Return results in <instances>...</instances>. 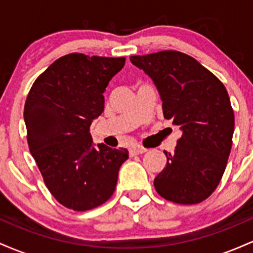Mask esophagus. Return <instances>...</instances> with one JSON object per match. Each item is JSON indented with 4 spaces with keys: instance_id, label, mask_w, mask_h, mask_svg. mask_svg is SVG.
<instances>
[{
    "instance_id": "1",
    "label": "esophagus",
    "mask_w": 253,
    "mask_h": 253,
    "mask_svg": "<svg viewBox=\"0 0 253 253\" xmlns=\"http://www.w3.org/2000/svg\"><path fill=\"white\" fill-rule=\"evenodd\" d=\"M146 149H144V147L141 146H134L133 149H130L129 153L130 156H136V155H143V153L146 152Z\"/></svg>"
}]
</instances>
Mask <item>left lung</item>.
Returning a JSON list of instances; mask_svg holds the SVG:
<instances>
[{
  "label": "left lung",
  "mask_w": 253,
  "mask_h": 253,
  "mask_svg": "<svg viewBox=\"0 0 253 253\" xmlns=\"http://www.w3.org/2000/svg\"><path fill=\"white\" fill-rule=\"evenodd\" d=\"M130 62L155 83L165 119L182 136L155 178L157 193L181 205L200 203L221 181L232 147L234 114L225 85L188 54L162 51Z\"/></svg>",
  "instance_id": "obj_1"
}]
</instances>
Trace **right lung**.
Here are the masks:
<instances>
[{"label": "right lung", "mask_w": 253, "mask_h": 253, "mask_svg": "<svg viewBox=\"0 0 253 253\" xmlns=\"http://www.w3.org/2000/svg\"><path fill=\"white\" fill-rule=\"evenodd\" d=\"M126 58L66 54L37 78L25 103L30 151L58 202L84 211L114 193L126 149L92 144L90 125L104 110L109 81Z\"/></svg>", "instance_id": "obj_1"}]
</instances>
